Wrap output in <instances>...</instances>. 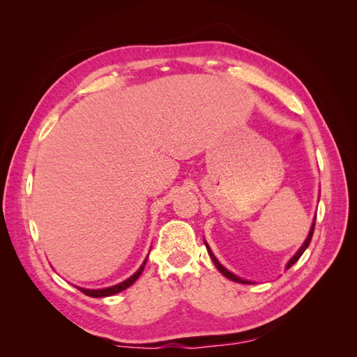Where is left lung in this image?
Returning a JSON list of instances; mask_svg holds the SVG:
<instances>
[{"mask_svg": "<svg viewBox=\"0 0 357 357\" xmlns=\"http://www.w3.org/2000/svg\"><path fill=\"white\" fill-rule=\"evenodd\" d=\"M314 221H316V216H314ZM314 221H313V224H312V229H310V231H308V236H307V239H305L304 244H302V247L298 250V252H296V253L293 255L291 259L287 262V267H285L287 270L290 268L293 264L298 262V259H299V257L302 256V253H304L305 250H307V247L310 245V242H312V238H313V231H314ZM204 242H206V241H204ZM206 247H207V252H208V255H210V257H211V261H213V264L216 265V268H218L219 271H221L225 278H229L230 280H234V282H239V284H253L252 280H245V279H242V278H239V276H236V275H233L231 271L227 270V268L224 267V265H222L221 262H219V261L216 259V256H215V255H213V252H211V250H210V247H208L207 242H206Z\"/></svg>", "mask_w": 357, "mask_h": 357, "instance_id": "8db88e82", "label": "left lung"}]
</instances>
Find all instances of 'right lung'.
<instances>
[{
  "instance_id": "right-lung-1",
  "label": "right lung",
  "mask_w": 357,
  "mask_h": 357,
  "mask_svg": "<svg viewBox=\"0 0 357 357\" xmlns=\"http://www.w3.org/2000/svg\"><path fill=\"white\" fill-rule=\"evenodd\" d=\"M147 257H149V256H147ZM147 257H146V259H144L142 265H141V267L138 268V271L135 273V275H132L130 278H127L126 280H123V282H119V284H116V285L105 287V288H98V290H90V288H82V287H77V288H78L79 291H82V293H84V294L90 296V298H107V296H113V294H116V293L123 291V290H126V288L130 287V285L135 282V280L141 276V273H142L144 267H146Z\"/></svg>"
}]
</instances>
